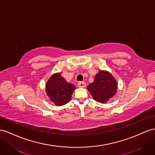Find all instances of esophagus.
<instances>
[{
  "mask_svg": "<svg viewBox=\"0 0 155 155\" xmlns=\"http://www.w3.org/2000/svg\"><path fill=\"white\" fill-rule=\"evenodd\" d=\"M78 86L80 87V88H84L86 86V82H80L78 83Z\"/></svg>",
  "mask_w": 155,
  "mask_h": 155,
  "instance_id": "esophagus-1",
  "label": "esophagus"
}]
</instances>
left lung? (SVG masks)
<instances>
[{
  "mask_svg": "<svg viewBox=\"0 0 155 155\" xmlns=\"http://www.w3.org/2000/svg\"><path fill=\"white\" fill-rule=\"evenodd\" d=\"M88 90L95 100L105 103L116 94L117 83L110 73L100 71L96 75L94 82L88 86Z\"/></svg>",
  "mask_w": 155,
  "mask_h": 155,
  "instance_id": "8db88e82",
  "label": "left lung"
}]
</instances>
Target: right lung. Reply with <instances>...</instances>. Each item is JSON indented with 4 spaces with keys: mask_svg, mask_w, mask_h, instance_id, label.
Returning a JSON list of instances; mask_svg holds the SVG:
<instances>
[{
    "mask_svg": "<svg viewBox=\"0 0 155 155\" xmlns=\"http://www.w3.org/2000/svg\"><path fill=\"white\" fill-rule=\"evenodd\" d=\"M74 90L75 86L67 82L60 73L52 75L46 86L48 96L57 105H63L68 103Z\"/></svg>",
    "mask_w": 155,
    "mask_h": 155,
    "instance_id": "right-lung-1",
    "label": "right lung"
}]
</instances>
